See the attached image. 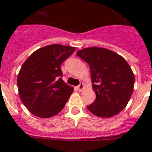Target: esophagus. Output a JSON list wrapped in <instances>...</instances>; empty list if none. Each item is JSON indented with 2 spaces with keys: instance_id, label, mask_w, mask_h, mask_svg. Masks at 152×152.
I'll return each mask as SVG.
<instances>
[{
  "instance_id": "1",
  "label": "esophagus",
  "mask_w": 152,
  "mask_h": 152,
  "mask_svg": "<svg viewBox=\"0 0 152 152\" xmlns=\"http://www.w3.org/2000/svg\"><path fill=\"white\" fill-rule=\"evenodd\" d=\"M84 88H85V84H84V83H80V84L77 86V89H78V91H80V92L83 91Z\"/></svg>"
}]
</instances>
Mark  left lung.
<instances>
[{
	"instance_id": "left-lung-1",
	"label": "left lung",
	"mask_w": 152,
	"mask_h": 152,
	"mask_svg": "<svg viewBox=\"0 0 152 152\" xmlns=\"http://www.w3.org/2000/svg\"><path fill=\"white\" fill-rule=\"evenodd\" d=\"M89 64L96 100L88 106L95 116L110 118L126 107L133 92L135 76L123 56L110 49L89 47L77 52Z\"/></svg>"
}]
</instances>
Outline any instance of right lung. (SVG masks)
<instances>
[{
  "instance_id": "obj_1",
  "label": "right lung",
  "mask_w": 152,
  "mask_h": 152,
  "mask_svg": "<svg viewBox=\"0 0 152 152\" xmlns=\"http://www.w3.org/2000/svg\"><path fill=\"white\" fill-rule=\"evenodd\" d=\"M75 47L52 44L37 49L23 64L18 76L19 94L28 110L39 118L61 111L74 91L61 78L60 65Z\"/></svg>"
}]
</instances>
